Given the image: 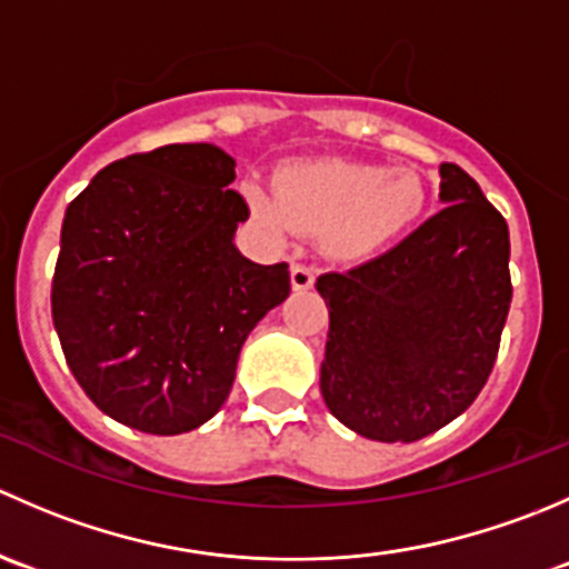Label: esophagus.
<instances>
[{"instance_id": "1", "label": "esophagus", "mask_w": 569, "mask_h": 569, "mask_svg": "<svg viewBox=\"0 0 569 569\" xmlns=\"http://www.w3.org/2000/svg\"><path fill=\"white\" fill-rule=\"evenodd\" d=\"M313 280H317V272L311 267H306V263H295L291 267V289L295 291H308L313 286Z\"/></svg>"}]
</instances>
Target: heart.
<instances>
[{
  "instance_id": "obj_1",
  "label": "heart",
  "mask_w": 569,
  "mask_h": 569,
  "mask_svg": "<svg viewBox=\"0 0 569 569\" xmlns=\"http://www.w3.org/2000/svg\"><path fill=\"white\" fill-rule=\"evenodd\" d=\"M239 192L269 233H321L325 248L347 261L386 252L427 206V189L412 170L327 157L286 162L274 187L244 178Z\"/></svg>"
}]
</instances>
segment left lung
<instances>
[{"instance_id": "left-lung-1", "label": "left lung", "mask_w": 569, "mask_h": 569, "mask_svg": "<svg viewBox=\"0 0 569 569\" xmlns=\"http://www.w3.org/2000/svg\"><path fill=\"white\" fill-rule=\"evenodd\" d=\"M440 200L393 250L317 280L330 311L325 405L380 443L427 438L473 405L512 302L501 211L451 162L440 164Z\"/></svg>"}]
</instances>
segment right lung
Here are the masks:
<instances>
[{
    "label": "right lung",
    "mask_w": 569,
    "mask_h": 569,
    "mask_svg": "<svg viewBox=\"0 0 569 569\" xmlns=\"http://www.w3.org/2000/svg\"><path fill=\"white\" fill-rule=\"evenodd\" d=\"M237 162L211 142L107 164L68 203L51 319L82 391L148 435L209 421L233 388L244 338L289 297V263L233 244L250 217Z\"/></svg>",
    "instance_id": "1"
}]
</instances>
